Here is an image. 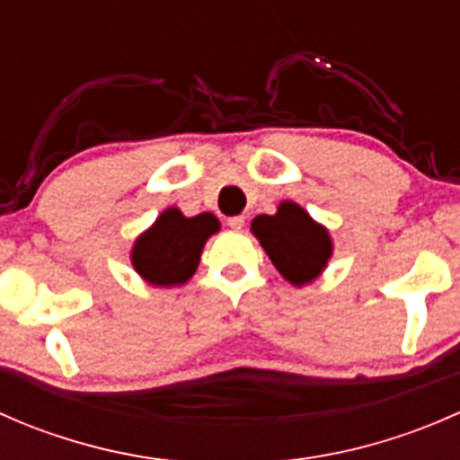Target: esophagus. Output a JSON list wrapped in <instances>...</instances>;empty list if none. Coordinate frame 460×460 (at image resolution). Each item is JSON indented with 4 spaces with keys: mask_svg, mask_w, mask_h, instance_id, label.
Here are the masks:
<instances>
[{
    "mask_svg": "<svg viewBox=\"0 0 460 460\" xmlns=\"http://www.w3.org/2000/svg\"><path fill=\"white\" fill-rule=\"evenodd\" d=\"M226 225H229L234 231H240L244 226V216H231L229 220H226Z\"/></svg>",
    "mask_w": 460,
    "mask_h": 460,
    "instance_id": "obj_1",
    "label": "esophagus"
}]
</instances>
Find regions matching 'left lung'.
<instances>
[{
  "mask_svg": "<svg viewBox=\"0 0 460 460\" xmlns=\"http://www.w3.org/2000/svg\"><path fill=\"white\" fill-rule=\"evenodd\" d=\"M252 234L273 267L294 287H305L323 276L333 256L332 234L314 220L298 202L282 200L273 216H256Z\"/></svg>",
  "mask_w": 460,
  "mask_h": 460,
  "instance_id": "obj_1",
  "label": "left lung"
}]
</instances>
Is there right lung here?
<instances>
[{
    "mask_svg": "<svg viewBox=\"0 0 460 460\" xmlns=\"http://www.w3.org/2000/svg\"><path fill=\"white\" fill-rule=\"evenodd\" d=\"M217 231L220 220L213 213L187 217L178 207L164 208L133 243V269L146 285H184L198 271L207 240Z\"/></svg>",
    "mask_w": 460,
    "mask_h": 460,
    "instance_id": "add662e5",
    "label": "right lung"
}]
</instances>
